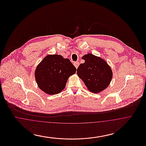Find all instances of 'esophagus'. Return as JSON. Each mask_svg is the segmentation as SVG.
Wrapping results in <instances>:
<instances>
[{
	"mask_svg": "<svg viewBox=\"0 0 146 146\" xmlns=\"http://www.w3.org/2000/svg\"><path fill=\"white\" fill-rule=\"evenodd\" d=\"M74 65L76 68H78V67H79V63L78 62H76L74 63Z\"/></svg>",
	"mask_w": 146,
	"mask_h": 146,
	"instance_id": "esophagus-1",
	"label": "esophagus"
}]
</instances>
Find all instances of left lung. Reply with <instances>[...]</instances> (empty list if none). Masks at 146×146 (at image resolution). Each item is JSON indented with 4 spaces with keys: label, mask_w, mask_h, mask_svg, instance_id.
<instances>
[{
    "label": "left lung",
    "mask_w": 146,
    "mask_h": 146,
    "mask_svg": "<svg viewBox=\"0 0 146 146\" xmlns=\"http://www.w3.org/2000/svg\"><path fill=\"white\" fill-rule=\"evenodd\" d=\"M85 62L78 67L76 73L88 89L97 94L105 90L111 82V67L103 58L88 54L82 57Z\"/></svg>",
    "instance_id": "1"
}]
</instances>
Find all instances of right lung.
<instances>
[{"mask_svg":"<svg viewBox=\"0 0 146 146\" xmlns=\"http://www.w3.org/2000/svg\"><path fill=\"white\" fill-rule=\"evenodd\" d=\"M76 68L68 58L60 55L46 56L36 67L35 76L38 87L48 95L61 92Z\"/></svg>","mask_w":146,"mask_h":146,"instance_id":"add662e5","label":"right lung"}]
</instances>
